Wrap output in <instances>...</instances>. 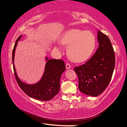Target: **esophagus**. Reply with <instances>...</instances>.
Here are the masks:
<instances>
[{
	"label": "esophagus",
	"instance_id": "34e87169",
	"mask_svg": "<svg viewBox=\"0 0 127 127\" xmlns=\"http://www.w3.org/2000/svg\"><path fill=\"white\" fill-rule=\"evenodd\" d=\"M65 66H66V69H70V68H71V65H70V64H69V63H66V65H65Z\"/></svg>",
	"mask_w": 127,
	"mask_h": 127
}]
</instances>
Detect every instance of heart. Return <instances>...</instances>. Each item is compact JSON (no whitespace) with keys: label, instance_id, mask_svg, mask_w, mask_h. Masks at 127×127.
Returning a JSON list of instances; mask_svg holds the SVG:
<instances>
[{"label":"heart","instance_id":"heart-1","mask_svg":"<svg viewBox=\"0 0 127 127\" xmlns=\"http://www.w3.org/2000/svg\"><path fill=\"white\" fill-rule=\"evenodd\" d=\"M68 47V54L72 61L82 62L89 58L96 46V37L90 31L70 29L65 31L60 40Z\"/></svg>","mask_w":127,"mask_h":127}]
</instances>
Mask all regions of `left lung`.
Listing matches in <instances>:
<instances>
[{"instance_id": "left-lung-1", "label": "left lung", "mask_w": 127, "mask_h": 127, "mask_svg": "<svg viewBox=\"0 0 127 127\" xmlns=\"http://www.w3.org/2000/svg\"><path fill=\"white\" fill-rule=\"evenodd\" d=\"M99 46L86 63L74 70L78 77L79 91L87 95L97 96L106 89L115 67V54L109 37L98 30Z\"/></svg>"}]
</instances>
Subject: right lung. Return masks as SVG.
<instances>
[{"mask_svg": "<svg viewBox=\"0 0 127 127\" xmlns=\"http://www.w3.org/2000/svg\"><path fill=\"white\" fill-rule=\"evenodd\" d=\"M22 37V35L17 38L12 52V62L15 77L19 86L28 96L38 100L49 101L58 94L60 90V79L65 70V65L63 60L48 59L47 61L44 73L42 78L38 82L32 85L26 84L18 78L14 65V54L17 43Z\"/></svg>", "mask_w": 127, "mask_h": 127, "instance_id": "1", "label": "right lung"}]
</instances>
